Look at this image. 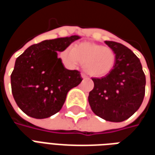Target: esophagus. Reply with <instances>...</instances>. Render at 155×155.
Here are the masks:
<instances>
[{"mask_svg":"<svg viewBox=\"0 0 155 155\" xmlns=\"http://www.w3.org/2000/svg\"><path fill=\"white\" fill-rule=\"evenodd\" d=\"M81 77L83 78V79H86V78L88 77L86 74H84V73H81Z\"/></svg>","mask_w":155,"mask_h":155,"instance_id":"1","label":"esophagus"}]
</instances>
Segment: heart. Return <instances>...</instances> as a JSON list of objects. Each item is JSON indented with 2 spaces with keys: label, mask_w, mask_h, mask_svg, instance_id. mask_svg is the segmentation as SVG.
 I'll list each match as a JSON object with an SVG mask.
<instances>
[{
  "label": "heart",
  "mask_w": 155,
  "mask_h": 155,
  "mask_svg": "<svg viewBox=\"0 0 155 155\" xmlns=\"http://www.w3.org/2000/svg\"><path fill=\"white\" fill-rule=\"evenodd\" d=\"M64 64L75 66L80 62L85 71L94 77H104L114 70L116 54L113 49L91 42H82L61 52Z\"/></svg>",
  "instance_id": "b5f03b06"
}]
</instances>
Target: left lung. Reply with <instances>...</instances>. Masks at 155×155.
I'll return each instance as SVG.
<instances>
[{
  "instance_id": "8db88e82",
  "label": "left lung",
  "mask_w": 155,
  "mask_h": 155,
  "mask_svg": "<svg viewBox=\"0 0 155 155\" xmlns=\"http://www.w3.org/2000/svg\"><path fill=\"white\" fill-rule=\"evenodd\" d=\"M116 54V64L108 75L92 78L94 88L88 101L97 116L122 122L136 112L145 94V74L139 58L125 45L104 41Z\"/></svg>"
}]
</instances>
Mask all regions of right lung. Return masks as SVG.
I'll return each instance as SVG.
<instances>
[{"mask_svg": "<svg viewBox=\"0 0 155 155\" xmlns=\"http://www.w3.org/2000/svg\"><path fill=\"white\" fill-rule=\"evenodd\" d=\"M80 39L78 35L46 40L31 45L19 56L11 75L15 103L25 114L45 119L56 114L70 90L82 81L81 72L64 68L57 52Z\"/></svg>", "mask_w": 155, "mask_h": 155, "instance_id": "right-lung-1", "label": "right lung"}]
</instances>
